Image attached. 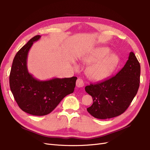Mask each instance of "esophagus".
<instances>
[{"mask_svg":"<svg viewBox=\"0 0 150 150\" xmlns=\"http://www.w3.org/2000/svg\"><path fill=\"white\" fill-rule=\"evenodd\" d=\"M76 85L77 87H79V88H83L84 86V83L83 81L81 79H77V80H76Z\"/></svg>","mask_w":150,"mask_h":150,"instance_id":"esophagus-1","label":"esophagus"}]
</instances>
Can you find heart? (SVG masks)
Here are the masks:
<instances>
[{"instance_id": "heart-1", "label": "heart", "mask_w": 150, "mask_h": 150, "mask_svg": "<svg viewBox=\"0 0 150 150\" xmlns=\"http://www.w3.org/2000/svg\"><path fill=\"white\" fill-rule=\"evenodd\" d=\"M110 50L107 47H99L84 57L83 62L86 64L94 63L88 67L87 75L89 79L100 81L111 75L120 64V58L115 54H110ZM75 67H78L75 65Z\"/></svg>"}]
</instances>
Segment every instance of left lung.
Instances as JSON below:
<instances>
[{"label":"left lung","mask_w":150,"mask_h":150,"mask_svg":"<svg viewBox=\"0 0 150 150\" xmlns=\"http://www.w3.org/2000/svg\"><path fill=\"white\" fill-rule=\"evenodd\" d=\"M140 65L133 52L129 53L124 67L115 76L85 87L93 103L87 111L96 118L104 120L125 112L137 93Z\"/></svg>","instance_id":"1"}]
</instances>
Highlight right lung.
Listing matches in <instances>:
<instances>
[{"label": "right lung", "mask_w": 150, "mask_h": 150, "mask_svg": "<svg viewBox=\"0 0 150 150\" xmlns=\"http://www.w3.org/2000/svg\"><path fill=\"white\" fill-rule=\"evenodd\" d=\"M40 35H36L19 50L15 55L10 74V86L19 107L35 116L51 113L65 97L74 93L77 77L38 80L29 73L27 59L33 43Z\"/></svg>", "instance_id": "right-lung-1"}]
</instances>
